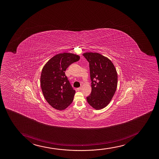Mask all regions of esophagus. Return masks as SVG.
<instances>
[{
  "label": "esophagus",
  "mask_w": 159,
  "mask_h": 159,
  "mask_svg": "<svg viewBox=\"0 0 159 159\" xmlns=\"http://www.w3.org/2000/svg\"><path fill=\"white\" fill-rule=\"evenodd\" d=\"M77 91H80V90L82 89V88H81V87H80V88H77Z\"/></svg>",
  "instance_id": "1"
}]
</instances>
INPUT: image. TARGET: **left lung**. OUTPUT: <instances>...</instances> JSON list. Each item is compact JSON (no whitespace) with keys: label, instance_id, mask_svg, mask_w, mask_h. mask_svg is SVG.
<instances>
[{"label":"left lung","instance_id":"left-lung-1","mask_svg":"<svg viewBox=\"0 0 159 159\" xmlns=\"http://www.w3.org/2000/svg\"><path fill=\"white\" fill-rule=\"evenodd\" d=\"M89 64L92 91L86 98L88 103L95 110L108 106L117 89L118 75L109 59L97 52L83 54Z\"/></svg>","mask_w":159,"mask_h":159}]
</instances>
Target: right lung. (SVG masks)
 Returning a JSON list of instances; mask_svg holds the SVG:
<instances>
[{
  "instance_id": "1",
  "label": "right lung",
  "mask_w": 159,
  "mask_h": 159,
  "mask_svg": "<svg viewBox=\"0 0 159 159\" xmlns=\"http://www.w3.org/2000/svg\"><path fill=\"white\" fill-rule=\"evenodd\" d=\"M79 55L59 53L48 60L42 68L40 85L44 97L55 109L63 110L73 102L75 91L73 89L65 71L70 64L79 61Z\"/></svg>"
}]
</instances>
